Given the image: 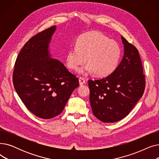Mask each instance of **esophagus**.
<instances>
[{"label":"esophagus","mask_w":159,"mask_h":159,"mask_svg":"<svg viewBox=\"0 0 159 159\" xmlns=\"http://www.w3.org/2000/svg\"><path fill=\"white\" fill-rule=\"evenodd\" d=\"M85 79L84 78L82 77H80L79 78V84H80V86H82L84 84H85Z\"/></svg>","instance_id":"1"}]
</instances>
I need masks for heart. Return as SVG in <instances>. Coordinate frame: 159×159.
<instances>
[{
  "instance_id": "obj_1",
  "label": "heart",
  "mask_w": 159,
  "mask_h": 159,
  "mask_svg": "<svg viewBox=\"0 0 159 159\" xmlns=\"http://www.w3.org/2000/svg\"><path fill=\"white\" fill-rule=\"evenodd\" d=\"M120 53V48L115 40L101 32L91 31L80 36L76 46L68 50L66 64L71 70L77 71L87 60L88 64L82 71L106 76L116 68Z\"/></svg>"
}]
</instances>
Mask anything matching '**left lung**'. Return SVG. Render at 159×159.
<instances>
[{
  "label": "left lung",
  "mask_w": 159,
  "mask_h": 159,
  "mask_svg": "<svg viewBox=\"0 0 159 159\" xmlns=\"http://www.w3.org/2000/svg\"><path fill=\"white\" fill-rule=\"evenodd\" d=\"M124 57L107 77L88 80L89 101L93 115L103 122H115L130 113L143 96L145 75L138 49L121 37Z\"/></svg>",
  "instance_id": "left-lung-1"
}]
</instances>
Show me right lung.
<instances>
[{"mask_svg":"<svg viewBox=\"0 0 159 159\" xmlns=\"http://www.w3.org/2000/svg\"><path fill=\"white\" fill-rule=\"evenodd\" d=\"M56 30L53 26L32 37L15 63L13 83L28 110L49 119L62 113L79 79L59 61L50 57L48 46Z\"/></svg>","mask_w":159,"mask_h":159,"instance_id":"right-lung-1","label":"right lung"}]
</instances>
